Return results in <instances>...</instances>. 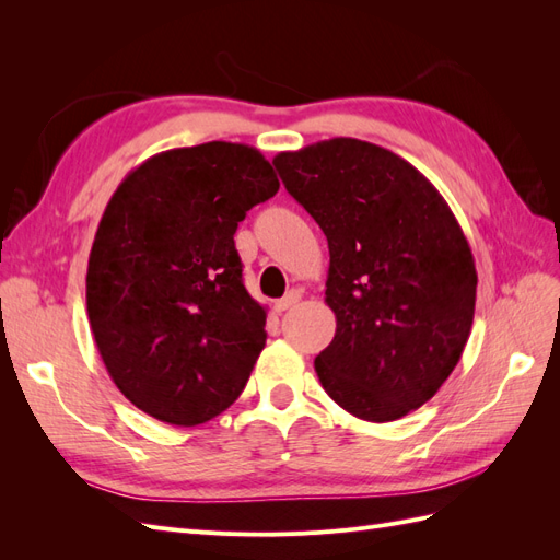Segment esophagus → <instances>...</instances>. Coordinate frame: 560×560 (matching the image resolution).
<instances>
[{"label": "esophagus", "mask_w": 560, "mask_h": 560, "mask_svg": "<svg viewBox=\"0 0 560 560\" xmlns=\"http://www.w3.org/2000/svg\"><path fill=\"white\" fill-rule=\"evenodd\" d=\"M301 301V292L299 290H292V292H287L280 301H276V311L278 313H284V311H290L292 306H296V303Z\"/></svg>", "instance_id": "esophagus-1"}]
</instances>
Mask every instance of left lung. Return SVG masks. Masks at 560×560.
Masks as SVG:
<instances>
[{
	"label": "left lung",
	"instance_id": "1",
	"mask_svg": "<svg viewBox=\"0 0 560 560\" xmlns=\"http://www.w3.org/2000/svg\"><path fill=\"white\" fill-rule=\"evenodd\" d=\"M273 165L329 243L336 334L315 358L322 387L362 420L411 413L460 362L477 303L448 202L409 161L354 138L280 151Z\"/></svg>",
	"mask_w": 560,
	"mask_h": 560
}]
</instances>
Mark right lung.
I'll use <instances>...</instances> for the list:
<instances>
[{"instance_id":"add662e5","label":"right lung","mask_w":560,"mask_h":560,"mask_svg":"<svg viewBox=\"0 0 560 560\" xmlns=\"http://www.w3.org/2000/svg\"><path fill=\"white\" fill-rule=\"evenodd\" d=\"M280 182L259 149H167L126 175L89 257L86 306L112 381L161 422L226 411L266 346L233 233Z\"/></svg>"}]
</instances>
